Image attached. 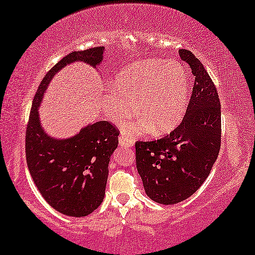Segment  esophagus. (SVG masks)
Instances as JSON below:
<instances>
[{
	"instance_id": "34e87169",
	"label": "esophagus",
	"mask_w": 255,
	"mask_h": 255,
	"mask_svg": "<svg viewBox=\"0 0 255 255\" xmlns=\"http://www.w3.org/2000/svg\"><path fill=\"white\" fill-rule=\"evenodd\" d=\"M119 141H120V145H122V147L130 148L133 145V141L130 140V139H128V137L124 136V135H120Z\"/></svg>"
}]
</instances>
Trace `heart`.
<instances>
[{"mask_svg": "<svg viewBox=\"0 0 255 255\" xmlns=\"http://www.w3.org/2000/svg\"><path fill=\"white\" fill-rule=\"evenodd\" d=\"M189 76L184 66L165 58L133 62L119 73L102 97L106 116L118 125L140 119L127 130L130 136L151 131L162 135L172 132L185 114Z\"/></svg>", "mask_w": 255, "mask_h": 255, "instance_id": "heart-1", "label": "heart"}]
</instances>
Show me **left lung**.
Segmentation results:
<instances>
[{
  "mask_svg": "<svg viewBox=\"0 0 255 255\" xmlns=\"http://www.w3.org/2000/svg\"><path fill=\"white\" fill-rule=\"evenodd\" d=\"M178 53L195 77L182 123L159 140L135 143L145 193L160 204L182 202L197 192L209 176L222 141V107L214 82L192 52Z\"/></svg>",
  "mask_w": 255,
  "mask_h": 255,
  "instance_id": "1",
  "label": "left lung"
}]
</instances>
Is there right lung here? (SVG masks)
Returning <instances> with one entry per match:
<instances>
[{"instance_id": "right-lung-1", "label": "right lung", "mask_w": 255, "mask_h": 255, "mask_svg": "<svg viewBox=\"0 0 255 255\" xmlns=\"http://www.w3.org/2000/svg\"><path fill=\"white\" fill-rule=\"evenodd\" d=\"M105 47L72 52L46 73L33 98L26 131V158L35 185L49 206L70 217H85L105 197L110 158L118 148L120 132L99 121L76 135L55 139L41 128L38 110L45 90L62 68L83 62L93 68L102 63Z\"/></svg>"}]
</instances>
